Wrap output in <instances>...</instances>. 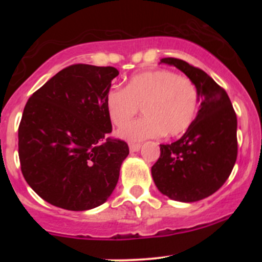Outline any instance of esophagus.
Masks as SVG:
<instances>
[{"label":"esophagus","mask_w":262,"mask_h":262,"mask_svg":"<svg viewBox=\"0 0 262 262\" xmlns=\"http://www.w3.org/2000/svg\"><path fill=\"white\" fill-rule=\"evenodd\" d=\"M140 144H137V143H130L129 144V150H130L132 152H134V151H138V150L140 149Z\"/></svg>","instance_id":"1"}]
</instances>
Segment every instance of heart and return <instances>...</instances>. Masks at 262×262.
<instances>
[{
	"label": "heart",
	"mask_w": 262,
	"mask_h": 262,
	"mask_svg": "<svg viewBox=\"0 0 262 262\" xmlns=\"http://www.w3.org/2000/svg\"><path fill=\"white\" fill-rule=\"evenodd\" d=\"M107 113L117 127L127 124L143 107L144 118L118 132L128 141L150 138L176 137L193 122L198 110L197 87L189 79L169 70L137 74L125 89L112 87L106 95Z\"/></svg>",
	"instance_id": "b5f03b06"
}]
</instances>
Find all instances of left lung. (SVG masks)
<instances>
[{"mask_svg":"<svg viewBox=\"0 0 262 262\" xmlns=\"http://www.w3.org/2000/svg\"><path fill=\"white\" fill-rule=\"evenodd\" d=\"M162 64L181 70L197 87L196 118L179 140L161 144L151 175L162 194L179 202H196L223 186L236 161V114L227 92L209 75L181 59Z\"/></svg>","mask_w":262,"mask_h":262,"instance_id":"1","label":"left lung"}]
</instances>
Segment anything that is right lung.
<instances>
[{
  "label": "right lung",
  "mask_w": 262,
  "mask_h": 262,
  "mask_svg": "<svg viewBox=\"0 0 262 262\" xmlns=\"http://www.w3.org/2000/svg\"><path fill=\"white\" fill-rule=\"evenodd\" d=\"M119 71L68 66L27 102L18 128L20 170L33 191L53 206L87 210L112 194L128 144L112 132L106 95Z\"/></svg>",
  "instance_id": "obj_1"
}]
</instances>
